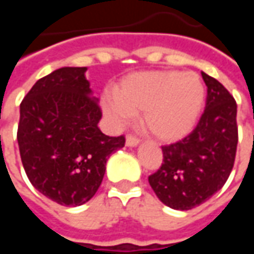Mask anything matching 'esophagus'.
I'll return each mask as SVG.
<instances>
[{
  "mask_svg": "<svg viewBox=\"0 0 254 254\" xmlns=\"http://www.w3.org/2000/svg\"><path fill=\"white\" fill-rule=\"evenodd\" d=\"M125 144H127V147H132V148H134V147H137L138 144H140V140L136 137H133V136H127Z\"/></svg>",
  "mask_w": 254,
  "mask_h": 254,
  "instance_id": "34e87169",
  "label": "esophagus"
}]
</instances>
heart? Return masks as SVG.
<instances>
[{"label": "heart", "mask_w": 254, "mask_h": 254, "mask_svg": "<svg viewBox=\"0 0 254 254\" xmlns=\"http://www.w3.org/2000/svg\"><path fill=\"white\" fill-rule=\"evenodd\" d=\"M205 99L197 73L148 70L127 74L106 94L100 106L116 127L125 125L141 111V124L156 140L174 143L196 127Z\"/></svg>", "instance_id": "obj_1"}]
</instances>
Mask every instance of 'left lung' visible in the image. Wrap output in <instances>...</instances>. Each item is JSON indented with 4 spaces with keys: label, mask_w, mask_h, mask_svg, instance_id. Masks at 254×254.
Wrapping results in <instances>:
<instances>
[{
    "label": "left lung",
    "mask_w": 254,
    "mask_h": 254,
    "mask_svg": "<svg viewBox=\"0 0 254 254\" xmlns=\"http://www.w3.org/2000/svg\"><path fill=\"white\" fill-rule=\"evenodd\" d=\"M207 105L196 129L162 147L163 163L148 182L160 201L188 211L222 189L234 166L238 143L237 103L216 78L201 72Z\"/></svg>",
    "instance_id": "left-lung-1"
}]
</instances>
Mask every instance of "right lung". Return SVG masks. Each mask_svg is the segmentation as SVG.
<instances>
[{"instance_id": "add662e5", "label": "right lung", "mask_w": 254, "mask_h": 254, "mask_svg": "<svg viewBox=\"0 0 254 254\" xmlns=\"http://www.w3.org/2000/svg\"><path fill=\"white\" fill-rule=\"evenodd\" d=\"M87 67H60L39 78L20 105L17 143L28 180L53 201H89L105 177L106 162L125 145L98 127L102 113L85 78Z\"/></svg>"}]
</instances>
